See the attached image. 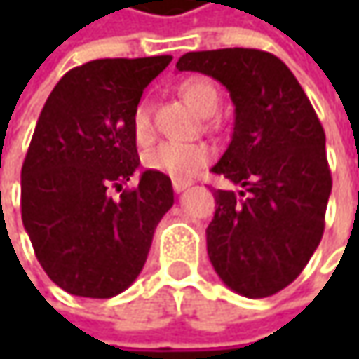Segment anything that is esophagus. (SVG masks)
I'll use <instances>...</instances> for the list:
<instances>
[{
	"label": "esophagus",
	"mask_w": 359,
	"mask_h": 359,
	"mask_svg": "<svg viewBox=\"0 0 359 359\" xmlns=\"http://www.w3.org/2000/svg\"><path fill=\"white\" fill-rule=\"evenodd\" d=\"M191 186V182H184V180H173V191L175 194H182L184 189Z\"/></svg>",
	"instance_id": "obj_1"
}]
</instances>
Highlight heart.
<instances>
[{"mask_svg":"<svg viewBox=\"0 0 359 359\" xmlns=\"http://www.w3.org/2000/svg\"><path fill=\"white\" fill-rule=\"evenodd\" d=\"M180 95L201 116H212L217 107L219 95L212 81L205 77H187L180 83ZM131 130L137 142L151 137V121L145 105H137L131 119ZM214 158L212 147L205 144H177L163 142L144 156V165L149 172L163 173L172 180H191L203 165Z\"/></svg>","mask_w":359,"mask_h":359,"instance_id":"b5f03b06","label":"heart"}]
</instances>
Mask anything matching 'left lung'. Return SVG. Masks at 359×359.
<instances>
[{
  "label": "left lung",
  "instance_id": "1",
  "mask_svg": "<svg viewBox=\"0 0 359 359\" xmlns=\"http://www.w3.org/2000/svg\"><path fill=\"white\" fill-rule=\"evenodd\" d=\"M175 67L217 79L236 107L231 142L212 172L243 191L215 189L210 262L236 294L273 296L302 273L324 233L332 194L324 128L296 76L268 51H189Z\"/></svg>",
  "mask_w": 359,
  "mask_h": 359
}]
</instances>
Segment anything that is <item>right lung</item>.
I'll return each instance as SVG.
<instances>
[{"mask_svg":"<svg viewBox=\"0 0 359 359\" xmlns=\"http://www.w3.org/2000/svg\"><path fill=\"white\" fill-rule=\"evenodd\" d=\"M172 55L95 60L69 69L43 105L21 168V219L37 262L67 294L114 297L144 268L172 180L140 168L133 111Z\"/></svg>","mask_w":359,"mask_h":359,"instance_id":"1","label":"right lung"}]
</instances>
